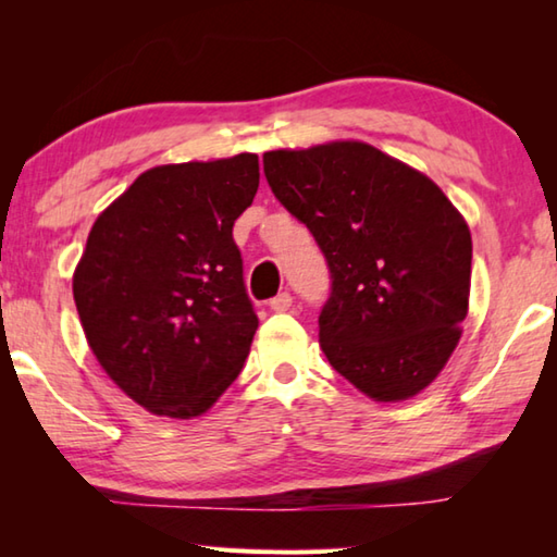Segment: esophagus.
<instances>
[{"mask_svg": "<svg viewBox=\"0 0 557 557\" xmlns=\"http://www.w3.org/2000/svg\"><path fill=\"white\" fill-rule=\"evenodd\" d=\"M292 307V295L289 292H280L277 297L270 299V309H275V312H287Z\"/></svg>", "mask_w": 557, "mask_h": 557, "instance_id": "34e87169", "label": "esophagus"}]
</instances>
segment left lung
Listing matches in <instances>:
<instances>
[{
  "instance_id": "8db88e82",
  "label": "left lung",
  "mask_w": 557,
  "mask_h": 557,
  "mask_svg": "<svg viewBox=\"0 0 557 557\" xmlns=\"http://www.w3.org/2000/svg\"><path fill=\"white\" fill-rule=\"evenodd\" d=\"M275 199L324 252L319 314L329 363L371 398H412L437 379L469 307L471 235L425 174L363 143L262 157Z\"/></svg>"
}]
</instances>
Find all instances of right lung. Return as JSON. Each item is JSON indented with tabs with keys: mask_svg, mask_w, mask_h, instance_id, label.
Instances as JSON below:
<instances>
[{
	"mask_svg": "<svg viewBox=\"0 0 557 557\" xmlns=\"http://www.w3.org/2000/svg\"><path fill=\"white\" fill-rule=\"evenodd\" d=\"M258 184L248 152L154 166L92 225L75 307L102 369L149 412H206L250 354L258 314L233 223Z\"/></svg>",
	"mask_w": 557,
	"mask_h": 557,
	"instance_id": "right-lung-1",
	"label": "right lung"
}]
</instances>
